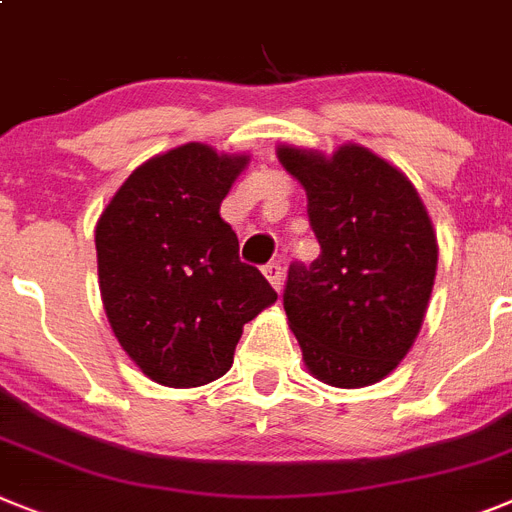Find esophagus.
I'll list each match as a JSON object with an SVG mask.
<instances>
[{
  "mask_svg": "<svg viewBox=\"0 0 512 512\" xmlns=\"http://www.w3.org/2000/svg\"><path fill=\"white\" fill-rule=\"evenodd\" d=\"M263 273H265V278H268L273 289H276V291L283 289V265L278 263V260H273V263L265 265Z\"/></svg>",
  "mask_w": 512,
  "mask_h": 512,
  "instance_id": "1",
  "label": "esophagus"
}]
</instances>
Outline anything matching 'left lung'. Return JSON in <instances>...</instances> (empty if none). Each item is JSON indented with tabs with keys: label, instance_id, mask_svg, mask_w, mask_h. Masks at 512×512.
Segmentation results:
<instances>
[{
	"label": "left lung",
	"instance_id": "left-lung-1",
	"mask_svg": "<svg viewBox=\"0 0 512 512\" xmlns=\"http://www.w3.org/2000/svg\"><path fill=\"white\" fill-rule=\"evenodd\" d=\"M304 184L320 257L291 263L283 309L304 364L336 388L390 375L422 328L437 270L432 221L414 184L367 148L333 158L278 148Z\"/></svg>",
	"mask_w": 512,
	"mask_h": 512
}]
</instances>
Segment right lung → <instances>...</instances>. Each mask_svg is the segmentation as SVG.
<instances>
[{"label": "right lung", "mask_w": 512, "mask_h": 512, "mask_svg": "<svg viewBox=\"0 0 512 512\" xmlns=\"http://www.w3.org/2000/svg\"><path fill=\"white\" fill-rule=\"evenodd\" d=\"M244 156L187 143L150 158L96 226L111 330L150 380L197 388L226 375L244 322L278 299L221 218Z\"/></svg>", "instance_id": "add662e5"}]
</instances>
